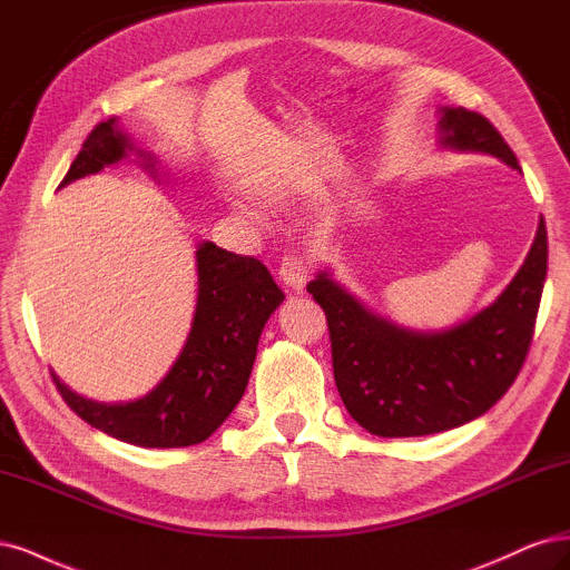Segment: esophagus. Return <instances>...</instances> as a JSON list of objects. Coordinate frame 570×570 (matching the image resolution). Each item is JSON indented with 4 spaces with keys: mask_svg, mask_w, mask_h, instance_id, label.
Wrapping results in <instances>:
<instances>
[{
    "mask_svg": "<svg viewBox=\"0 0 570 570\" xmlns=\"http://www.w3.org/2000/svg\"><path fill=\"white\" fill-rule=\"evenodd\" d=\"M307 272H309V267L301 258V255H288V258H284L279 265V279L293 291H303V286L307 282Z\"/></svg>",
    "mask_w": 570,
    "mask_h": 570,
    "instance_id": "34e87169",
    "label": "esophagus"
}]
</instances>
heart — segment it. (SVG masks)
Returning a JSON list of instances; mask_svg holds the SVG:
<instances>
[{
  "label": "heart",
  "instance_id": "1",
  "mask_svg": "<svg viewBox=\"0 0 570 570\" xmlns=\"http://www.w3.org/2000/svg\"><path fill=\"white\" fill-rule=\"evenodd\" d=\"M242 213L246 215V217H250V219H255V223H258V213H253V210H248L246 206H242Z\"/></svg>",
  "mask_w": 570,
  "mask_h": 570
}]
</instances>
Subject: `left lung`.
I'll list each match as a JSON object with an SVG mask.
<instances>
[{"label": "left lung", "instance_id": "8db88e82", "mask_svg": "<svg viewBox=\"0 0 570 570\" xmlns=\"http://www.w3.org/2000/svg\"><path fill=\"white\" fill-rule=\"evenodd\" d=\"M438 144L488 154L521 170L502 135L466 108L438 106ZM547 277L540 217L523 265L488 307L448 328H410L372 309L324 267L307 284L326 312L334 379L345 410L381 438L431 435L485 414L519 376Z\"/></svg>", "mask_w": 570, "mask_h": 570}]
</instances>
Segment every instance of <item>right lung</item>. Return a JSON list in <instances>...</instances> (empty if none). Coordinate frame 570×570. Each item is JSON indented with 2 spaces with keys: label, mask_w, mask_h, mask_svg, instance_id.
<instances>
[{
  "label": "right lung",
  "mask_w": 570,
  "mask_h": 570,
  "mask_svg": "<svg viewBox=\"0 0 570 570\" xmlns=\"http://www.w3.org/2000/svg\"><path fill=\"white\" fill-rule=\"evenodd\" d=\"M135 160L158 185H170L158 156L125 132L118 118L99 122L85 139L61 187L108 165ZM196 309L170 370L135 400L99 402L70 391L51 372L68 407L87 424L139 448H187L208 440L244 397L258 341L284 291L255 258L204 242L196 246Z\"/></svg>",
  "instance_id": "1"
}]
</instances>
